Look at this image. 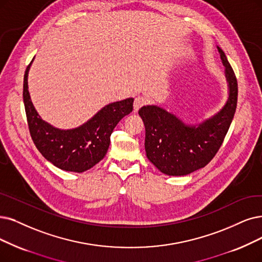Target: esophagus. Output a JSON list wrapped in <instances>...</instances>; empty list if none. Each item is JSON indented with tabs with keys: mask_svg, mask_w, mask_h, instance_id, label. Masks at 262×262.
<instances>
[{
	"mask_svg": "<svg viewBox=\"0 0 262 262\" xmlns=\"http://www.w3.org/2000/svg\"><path fill=\"white\" fill-rule=\"evenodd\" d=\"M146 103H147V100H146L144 97H137L134 99V103H133V108L134 112H138L142 106L146 105Z\"/></svg>",
	"mask_w": 262,
	"mask_h": 262,
	"instance_id": "34e87169",
	"label": "esophagus"
}]
</instances>
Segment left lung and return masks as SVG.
Returning <instances> with one entry per match:
<instances>
[{
    "instance_id": "8db88e82",
    "label": "left lung",
    "mask_w": 262,
    "mask_h": 262,
    "mask_svg": "<svg viewBox=\"0 0 262 262\" xmlns=\"http://www.w3.org/2000/svg\"><path fill=\"white\" fill-rule=\"evenodd\" d=\"M217 48L226 68L229 98L215 116L198 125H188L158 106H143L139 111L145 125L146 156L166 175H187L204 167L221 148L232 122L237 103V80L225 52Z\"/></svg>"
}]
</instances>
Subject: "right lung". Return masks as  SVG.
<instances>
[{
	"label": "right lung",
	"mask_w": 262,
	"mask_h": 262,
	"mask_svg": "<svg viewBox=\"0 0 262 262\" xmlns=\"http://www.w3.org/2000/svg\"><path fill=\"white\" fill-rule=\"evenodd\" d=\"M27 67L24 77V103L29 131L36 148L52 164L64 171L85 172L106 155L111 134L117 123L133 110V99L114 102L103 107L89 121L72 130H60L41 120L28 90Z\"/></svg>",
	"instance_id": "1"
}]
</instances>
